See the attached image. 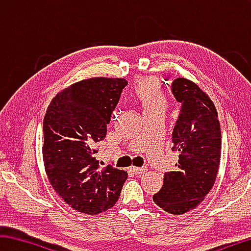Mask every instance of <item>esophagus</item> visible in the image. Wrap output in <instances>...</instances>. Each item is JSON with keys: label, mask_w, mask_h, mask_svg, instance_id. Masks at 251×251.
<instances>
[{"label": "esophagus", "mask_w": 251, "mask_h": 251, "mask_svg": "<svg viewBox=\"0 0 251 251\" xmlns=\"http://www.w3.org/2000/svg\"><path fill=\"white\" fill-rule=\"evenodd\" d=\"M131 171L137 175H141L142 173L146 172L147 168H134V166H132V168H131Z\"/></svg>", "instance_id": "esophagus-1"}]
</instances>
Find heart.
<instances>
[{"label": "heart", "mask_w": 251, "mask_h": 251, "mask_svg": "<svg viewBox=\"0 0 251 251\" xmlns=\"http://www.w3.org/2000/svg\"><path fill=\"white\" fill-rule=\"evenodd\" d=\"M134 98L141 104L144 113L165 112L168 108V98L154 78L139 79L133 88Z\"/></svg>", "instance_id": "1"}]
</instances>
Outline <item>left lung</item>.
I'll return each instance as SVG.
<instances>
[{"instance_id": "left-lung-1", "label": "left lung", "mask_w": 251, "mask_h": 251, "mask_svg": "<svg viewBox=\"0 0 251 251\" xmlns=\"http://www.w3.org/2000/svg\"><path fill=\"white\" fill-rule=\"evenodd\" d=\"M171 90L181 110L172 132V151L179 153L176 169L164 173L154 203L173 215L199 206L216 179L222 150L221 125L213 101L185 78L174 79Z\"/></svg>"}]
</instances>
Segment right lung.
Listing matches in <instances>:
<instances>
[{
	"mask_svg": "<svg viewBox=\"0 0 251 251\" xmlns=\"http://www.w3.org/2000/svg\"><path fill=\"white\" fill-rule=\"evenodd\" d=\"M126 79L90 78L60 91L43 123L47 177L61 199L80 213L96 215L117 203L128 174L108 165L99 170L96 143L105 138Z\"/></svg>",
	"mask_w": 251,
	"mask_h": 251,
	"instance_id": "add662e5",
	"label": "right lung"
}]
</instances>
